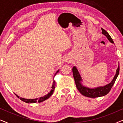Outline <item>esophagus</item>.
<instances>
[{"mask_svg": "<svg viewBox=\"0 0 123 123\" xmlns=\"http://www.w3.org/2000/svg\"><path fill=\"white\" fill-rule=\"evenodd\" d=\"M65 62H70V58H66L65 59Z\"/></svg>", "mask_w": 123, "mask_h": 123, "instance_id": "34e87169", "label": "esophagus"}]
</instances>
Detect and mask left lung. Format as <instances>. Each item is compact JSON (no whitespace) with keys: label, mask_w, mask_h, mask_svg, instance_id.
<instances>
[{"label":"left lung","mask_w":123,"mask_h":123,"mask_svg":"<svg viewBox=\"0 0 123 123\" xmlns=\"http://www.w3.org/2000/svg\"><path fill=\"white\" fill-rule=\"evenodd\" d=\"M101 30L102 33L106 37L109 41L110 43H114L113 40H112V38L109 35L108 32L102 28ZM72 72H73V77L74 79L76 87L80 93L82 95L85 96L91 97V98H95V97L104 96L106 95L110 92L112 86L114 85V84L115 83V80H117V77L119 75V64L118 65V67H117V71H116L115 76L114 77L113 79H112V80L111 81L110 83L107 84V85L104 86H99L95 87V88H90V87L85 86V85H83V84H82L83 80H82V77L80 76V74L79 73L76 67H73V68H72Z\"/></svg>","instance_id":"left-lung-1"}]
</instances>
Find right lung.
I'll list each match as a JSON object with an SVG mask.
<instances>
[{"instance_id": "obj_1", "label": "right lung", "mask_w": 123, "mask_h": 123, "mask_svg": "<svg viewBox=\"0 0 123 123\" xmlns=\"http://www.w3.org/2000/svg\"><path fill=\"white\" fill-rule=\"evenodd\" d=\"M59 71V70H57L56 72V73H55V75H56V74L57 73H58ZM55 88V80H53V85H52V87H51V90H50V91L49 92L48 94H46V95H45V96H42L41 97H40V98H33V99H27V98H23V97H20L19 96H18V95H17L16 93H15V95H16L17 96L18 98H19V99L22 101H24L25 102H26V103H31V104H33V103H36V102H41L43 101L47 100V99L49 98V97L53 95L54 91V89Z\"/></svg>"}]
</instances>
